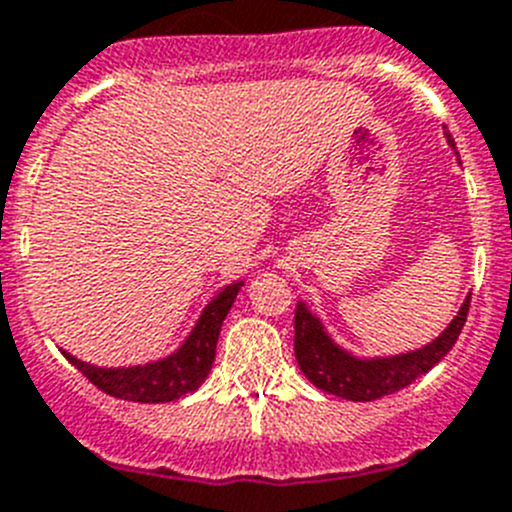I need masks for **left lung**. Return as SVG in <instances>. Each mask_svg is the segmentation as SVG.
Masks as SVG:
<instances>
[{
    "label": "left lung",
    "instance_id": "1",
    "mask_svg": "<svg viewBox=\"0 0 512 512\" xmlns=\"http://www.w3.org/2000/svg\"><path fill=\"white\" fill-rule=\"evenodd\" d=\"M449 145L454 147L451 135H446ZM457 150V147H454ZM469 298H464L462 308L451 324L436 336L426 347L413 352L393 354V357H354L352 352L342 349L326 334L324 324L316 313L303 301L296 306V359L303 375L324 393L347 400H377L382 395L398 393L408 388L413 380L426 375L449 354L457 344L462 326L469 313Z\"/></svg>",
    "mask_w": 512,
    "mask_h": 512
}]
</instances>
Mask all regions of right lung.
Listing matches in <instances>:
<instances>
[{
	"mask_svg": "<svg viewBox=\"0 0 512 512\" xmlns=\"http://www.w3.org/2000/svg\"><path fill=\"white\" fill-rule=\"evenodd\" d=\"M242 285L245 283L237 280V283L219 290L206 303L196 326L186 336V342L158 362L135 367H96L89 362H81L63 349L61 352L81 375H86V380L94 382L96 388L104 390L112 398L132 400V403H170V400H178L181 395L201 388V382L209 377L216 357L219 331H222L224 319H227L229 308H232Z\"/></svg>",
	"mask_w": 512,
	"mask_h": 512,
	"instance_id": "obj_1",
	"label": "right lung"
}]
</instances>
